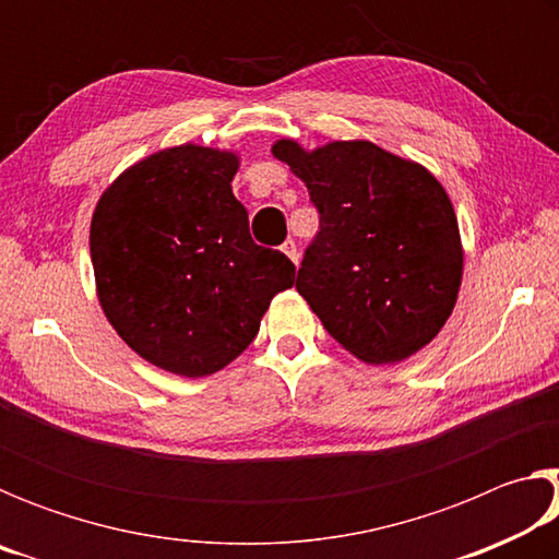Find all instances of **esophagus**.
Listing matches in <instances>:
<instances>
[{"label": "esophagus", "instance_id": "34e87169", "mask_svg": "<svg viewBox=\"0 0 559 559\" xmlns=\"http://www.w3.org/2000/svg\"><path fill=\"white\" fill-rule=\"evenodd\" d=\"M281 251L286 253V257L293 261V263H298V259H300V253H298V246H296V241L293 239H288V241H283V246H281Z\"/></svg>", "mask_w": 559, "mask_h": 559}]
</instances>
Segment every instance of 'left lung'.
Here are the masks:
<instances>
[{
	"label": "left lung",
	"instance_id": "8db88e82",
	"mask_svg": "<svg viewBox=\"0 0 559 559\" xmlns=\"http://www.w3.org/2000/svg\"><path fill=\"white\" fill-rule=\"evenodd\" d=\"M273 155L308 187L320 214L296 288L340 345L370 365L414 355L456 306L463 253L437 177L365 140Z\"/></svg>",
	"mask_w": 559,
	"mask_h": 559
}]
</instances>
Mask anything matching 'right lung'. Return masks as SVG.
Segmentation results:
<instances>
[{"instance_id": "obj_1", "label": "right lung", "mask_w": 559, "mask_h": 559, "mask_svg": "<svg viewBox=\"0 0 559 559\" xmlns=\"http://www.w3.org/2000/svg\"><path fill=\"white\" fill-rule=\"evenodd\" d=\"M239 159L182 145L122 173L96 206L91 261L103 313L147 362L204 377L257 337L293 261L251 239L231 192Z\"/></svg>"}]
</instances>
